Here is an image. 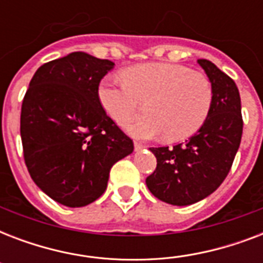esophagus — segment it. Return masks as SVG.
Instances as JSON below:
<instances>
[{
	"mask_svg": "<svg viewBox=\"0 0 263 263\" xmlns=\"http://www.w3.org/2000/svg\"><path fill=\"white\" fill-rule=\"evenodd\" d=\"M134 146H135V150H136V152H138V150H142V148L144 147L143 144L139 143V142H135V143H134Z\"/></svg>",
	"mask_w": 263,
	"mask_h": 263,
	"instance_id": "obj_1",
	"label": "esophagus"
}]
</instances>
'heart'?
<instances>
[{
    "instance_id": "obj_1",
    "label": "heart",
    "mask_w": 263,
    "mask_h": 263,
    "mask_svg": "<svg viewBox=\"0 0 263 263\" xmlns=\"http://www.w3.org/2000/svg\"><path fill=\"white\" fill-rule=\"evenodd\" d=\"M123 80L105 78L97 95L105 113L120 125L135 119L144 105L147 117L127 127L136 138L164 135L172 142L183 140L208 119L213 88L202 72L176 64L147 63L125 69Z\"/></svg>"
}]
</instances>
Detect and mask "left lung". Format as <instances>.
Segmentation results:
<instances>
[{
    "instance_id": "obj_1",
    "label": "left lung",
    "mask_w": 263,
    "mask_h": 263,
    "mask_svg": "<svg viewBox=\"0 0 263 263\" xmlns=\"http://www.w3.org/2000/svg\"><path fill=\"white\" fill-rule=\"evenodd\" d=\"M213 88L208 119L195 135L173 147H150L156 171L146 179L162 202L187 206L214 192L232 168L243 134L240 94L236 83L209 60L199 59Z\"/></svg>"
}]
</instances>
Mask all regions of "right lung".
Returning <instances> with one entry per match:
<instances>
[{"label": "right lung", "mask_w": 263, "mask_h": 263, "mask_svg": "<svg viewBox=\"0 0 263 263\" xmlns=\"http://www.w3.org/2000/svg\"><path fill=\"white\" fill-rule=\"evenodd\" d=\"M115 64L75 51L43 64L27 88L20 116L31 179L55 202L82 208L107 187L109 172L134 142L99 105L98 84Z\"/></svg>", "instance_id": "obj_1"}]
</instances>
